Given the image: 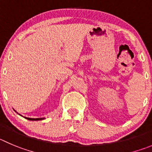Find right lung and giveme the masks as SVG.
<instances>
[{
  "mask_svg": "<svg viewBox=\"0 0 152 152\" xmlns=\"http://www.w3.org/2000/svg\"><path fill=\"white\" fill-rule=\"evenodd\" d=\"M25 118L28 119V120H30V121H40V120H43L45 119V118H27L25 117Z\"/></svg>",
  "mask_w": 152,
  "mask_h": 152,
  "instance_id": "add662e5",
  "label": "right lung"
}]
</instances>
